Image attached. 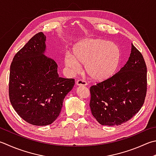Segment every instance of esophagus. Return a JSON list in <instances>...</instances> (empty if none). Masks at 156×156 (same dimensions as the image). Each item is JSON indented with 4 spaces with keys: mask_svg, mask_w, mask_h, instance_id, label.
<instances>
[{
    "mask_svg": "<svg viewBox=\"0 0 156 156\" xmlns=\"http://www.w3.org/2000/svg\"><path fill=\"white\" fill-rule=\"evenodd\" d=\"M76 86H86L87 82L83 79H79L76 81Z\"/></svg>",
    "mask_w": 156,
    "mask_h": 156,
    "instance_id": "obj_1",
    "label": "esophagus"
}]
</instances>
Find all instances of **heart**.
<instances>
[{
    "label": "heart",
    "instance_id": "1",
    "mask_svg": "<svg viewBox=\"0 0 156 156\" xmlns=\"http://www.w3.org/2000/svg\"><path fill=\"white\" fill-rule=\"evenodd\" d=\"M73 53V56L66 54L64 57L66 68L72 73H77L81 71V65L86 66L90 78L99 82L112 77L121 60L117 45L101 39L82 41L74 47Z\"/></svg>",
    "mask_w": 156,
    "mask_h": 156
}]
</instances>
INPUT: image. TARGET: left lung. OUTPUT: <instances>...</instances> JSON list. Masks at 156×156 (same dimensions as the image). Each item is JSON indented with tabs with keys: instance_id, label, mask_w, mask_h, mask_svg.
I'll use <instances>...</instances> for the list:
<instances>
[{
	"instance_id": "left-lung-1",
	"label": "left lung",
	"mask_w": 156,
	"mask_h": 156,
	"mask_svg": "<svg viewBox=\"0 0 156 156\" xmlns=\"http://www.w3.org/2000/svg\"><path fill=\"white\" fill-rule=\"evenodd\" d=\"M146 92L145 62L132 43L130 57L119 71L90 87L92 115L101 125H121L139 112Z\"/></svg>"
}]
</instances>
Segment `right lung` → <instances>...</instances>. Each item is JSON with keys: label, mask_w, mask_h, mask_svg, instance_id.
<instances>
[{"label": "right lung", "mask_w": 156, "mask_h": 156, "mask_svg": "<svg viewBox=\"0 0 156 156\" xmlns=\"http://www.w3.org/2000/svg\"><path fill=\"white\" fill-rule=\"evenodd\" d=\"M46 37L39 32L15 55L10 67L9 94L12 107L26 122L47 126L58 118L63 101L75 84L60 77L58 64L45 55Z\"/></svg>", "instance_id": "1"}]
</instances>
